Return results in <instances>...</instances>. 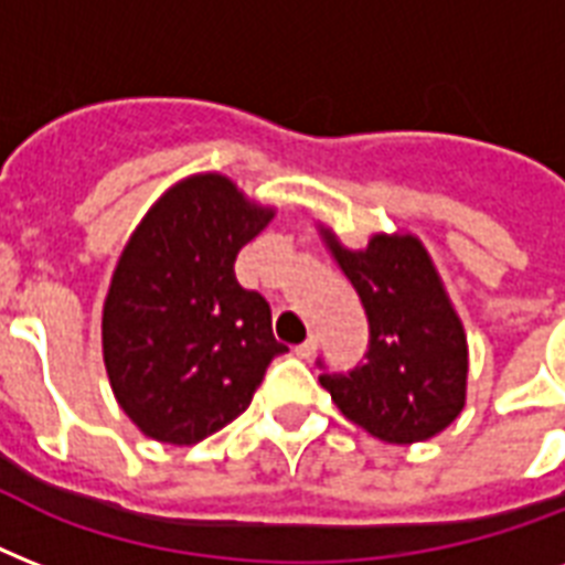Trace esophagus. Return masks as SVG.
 Returning a JSON list of instances; mask_svg holds the SVG:
<instances>
[{
    "label": "esophagus",
    "instance_id": "esophagus-1",
    "mask_svg": "<svg viewBox=\"0 0 565 565\" xmlns=\"http://www.w3.org/2000/svg\"><path fill=\"white\" fill-rule=\"evenodd\" d=\"M317 345H319L317 337H308L305 343L296 345V354H299L301 361H310V358H313V352H317Z\"/></svg>",
    "mask_w": 565,
    "mask_h": 565
}]
</instances>
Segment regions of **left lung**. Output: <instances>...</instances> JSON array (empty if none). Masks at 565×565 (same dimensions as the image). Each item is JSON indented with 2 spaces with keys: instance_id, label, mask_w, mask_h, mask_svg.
I'll use <instances>...</instances> for the list:
<instances>
[{
  "instance_id": "left-lung-1",
  "label": "left lung",
  "mask_w": 565,
  "mask_h": 565,
  "mask_svg": "<svg viewBox=\"0 0 565 565\" xmlns=\"http://www.w3.org/2000/svg\"><path fill=\"white\" fill-rule=\"evenodd\" d=\"M337 264L361 296L370 322L363 363L331 372L319 358V384L337 407L386 443H422L463 411L466 337L428 252L416 237H372L349 252L328 237Z\"/></svg>"
}]
</instances>
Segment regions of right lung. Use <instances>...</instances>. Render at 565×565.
Masks as SVG:
<instances>
[{
	"instance_id": "add662e5",
	"label": "right lung",
	"mask_w": 565,
	"mask_h": 565,
	"mask_svg": "<svg viewBox=\"0 0 565 565\" xmlns=\"http://www.w3.org/2000/svg\"><path fill=\"white\" fill-rule=\"evenodd\" d=\"M269 216L228 179L195 175L128 239L102 345L119 407L149 437L190 446L225 428L287 352L273 337L269 301L234 275L237 252Z\"/></svg>"
}]
</instances>
